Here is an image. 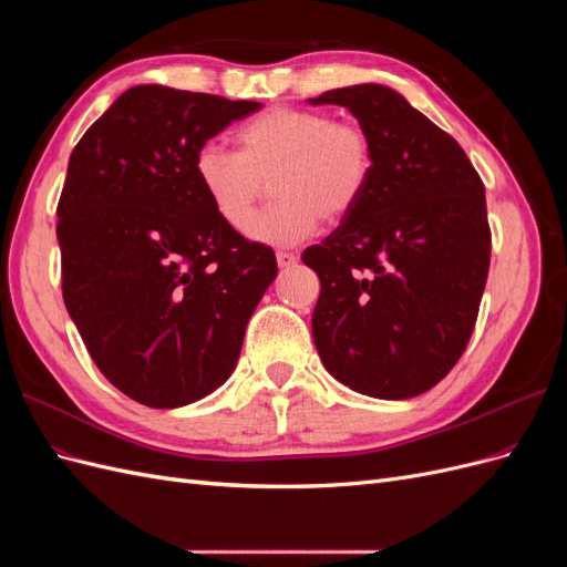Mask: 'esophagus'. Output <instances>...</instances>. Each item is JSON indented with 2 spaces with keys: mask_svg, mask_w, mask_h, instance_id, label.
<instances>
[{
  "mask_svg": "<svg viewBox=\"0 0 567 567\" xmlns=\"http://www.w3.org/2000/svg\"><path fill=\"white\" fill-rule=\"evenodd\" d=\"M298 262V255L296 252H286V250H279L277 252V265L281 267V269H290Z\"/></svg>",
  "mask_w": 567,
  "mask_h": 567,
  "instance_id": "34e87169",
  "label": "esophagus"
}]
</instances>
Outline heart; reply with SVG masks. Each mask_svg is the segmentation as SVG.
I'll return each mask as SVG.
<instances>
[{
	"instance_id": "b5f03b06",
	"label": "heart",
	"mask_w": 567,
	"mask_h": 567,
	"mask_svg": "<svg viewBox=\"0 0 567 567\" xmlns=\"http://www.w3.org/2000/svg\"><path fill=\"white\" fill-rule=\"evenodd\" d=\"M234 144L236 153L203 144L194 156V177L234 231L248 227L264 182L271 178L278 203L248 229L255 241L269 246H293L312 236L321 219H346L373 175L367 127L317 109L274 106L238 127Z\"/></svg>"
}]
</instances>
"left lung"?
Segmentation results:
<instances>
[{"label":"left lung","mask_w":567,"mask_h":567,"mask_svg":"<svg viewBox=\"0 0 567 567\" xmlns=\"http://www.w3.org/2000/svg\"><path fill=\"white\" fill-rule=\"evenodd\" d=\"M373 144L364 198L302 252L321 293L312 336L340 383L381 400L431 390L466 350L489 271L485 186L454 136L383 84L323 92Z\"/></svg>","instance_id":"left-lung-1"}]
</instances>
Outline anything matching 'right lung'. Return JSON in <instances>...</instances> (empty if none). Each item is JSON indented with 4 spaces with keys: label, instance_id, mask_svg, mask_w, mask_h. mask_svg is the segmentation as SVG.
Listing matches in <instances>:
<instances>
[{
    "label": "right lung",
    "instance_id": "add662e5",
    "mask_svg": "<svg viewBox=\"0 0 567 567\" xmlns=\"http://www.w3.org/2000/svg\"><path fill=\"white\" fill-rule=\"evenodd\" d=\"M257 101L140 84L68 161L61 288L94 364L130 400L175 409L225 383L277 255L229 229L194 177L196 151Z\"/></svg>",
    "mask_w": 567,
    "mask_h": 567
}]
</instances>
